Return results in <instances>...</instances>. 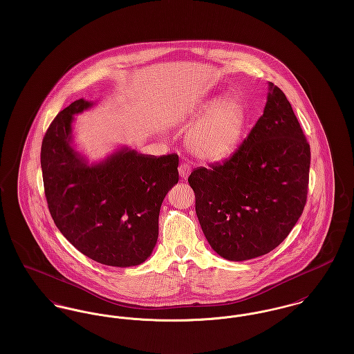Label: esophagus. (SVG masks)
I'll return each instance as SVG.
<instances>
[{"mask_svg":"<svg viewBox=\"0 0 354 354\" xmlns=\"http://www.w3.org/2000/svg\"><path fill=\"white\" fill-rule=\"evenodd\" d=\"M191 165L189 163H187V162H183L180 166H179V175H180V178L182 179H187L188 178V175L191 174Z\"/></svg>","mask_w":354,"mask_h":354,"instance_id":"34e87169","label":"esophagus"}]
</instances>
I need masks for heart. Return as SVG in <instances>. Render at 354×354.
Instances as JSON below:
<instances>
[{
    "mask_svg": "<svg viewBox=\"0 0 354 354\" xmlns=\"http://www.w3.org/2000/svg\"><path fill=\"white\" fill-rule=\"evenodd\" d=\"M203 113L204 115L194 124L187 138L189 150L205 160L228 156L243 130V103L237 97L230 95L204 106Z\"/></svg>",
    "mask_w": 354,
    "mask_h": 354,
    "instance_id": "heart-1",
    "label": "heart"
}]
</instances>
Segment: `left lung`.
<instances>
[{
    "label": "left lung",
    "instance_id": "obj_1",
    "mask_svg": "<svg viewBox=\"0 0 354 354\" xmlns=\"http://www.w3.org/2000/svg\"><path fill=\"white\" fill-rule=\"evenodd\" d=\"M309 166L303 129L286 94L270 82L264 113L235 153L188 178L212 250L243 261L281 244L303 214Z\"/></svg>",
    "mask_w": 354,
    "mask_h": 354
}]
</instances>
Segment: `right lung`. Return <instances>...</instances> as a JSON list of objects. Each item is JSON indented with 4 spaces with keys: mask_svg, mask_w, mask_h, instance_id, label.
<instances>
[{
    "mask_svg": "<svg viewBox=\"0 0 354 354\" xmlns=\"http://www.w3.org/2000/svg\"><path fill=\"white\" fill-rule=\"evenodd\" d=\"M91 104L73 102L44 136L46 202L57 228L80 252L104 266L134 267L146 261L156 244L160 205L179 180V158L122 149L88 166L70 143L74 115Z\"/></svg>",
    "mask_w": 354,
    "mask_h": 354,
    "instance_id": "add662e5",
    "label": "right lung"
}]
</instances>
